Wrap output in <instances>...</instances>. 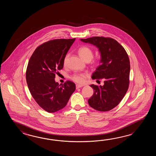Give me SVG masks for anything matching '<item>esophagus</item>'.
Wrapping results in <instances>:
<instances>
[{
	"instance_id": "obj_1",
	"label": "esophagus",
	"mask_w": 156,
	"mask_h": 156,
	"mask_svg": "<svg viewBox=\"0 0 156 156\" xmlns=\"http://www.w3.org/2000/svg\"><path fill=\"white\" fill-rule=\"evenodd\" d=\"M83 85H79V84H77L76 85V88L77 89H79L80 87H83Z\"/></svg>"
}]
</instances>
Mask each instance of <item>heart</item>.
<instances>
[{
	"label": "heart",
	"instance_id": "heart-1",
	"mask_svg": "<svg viewBox=\"0 0 156 156\" xmlns=\"http://www.w3.org/2000/svg\"><path fill=\"white\" fill-rule=\"evenodd\" d=\"M80 56L85 61L91 60L93 57V52L92 50L87 46H83L80 47L79 50ZM69 55H66L63 60V63L65 65L67 63ZM71 79L76 83H82L85 81V76L83 73H75L71 76Z\"/></svg>",
	"mask_w": 156,
	"mask_h": 156
}]
</instances>
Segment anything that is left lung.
<instances>
[{"instance_id":"8db88e82","label":"left lung","mask_w":156,"mask_h":156,"mask_svg":"<svg viewBox=\"0 0 156 156\" xmlns=\"http://www.w3.org/2000/svg\"><path fill=\"white\" fill-rule=\"evenodd\" d=\"M99 49L100 65L94 72L93 79L104 80L103 86L92 84L94 94L88 103L94 109L107 112L113 109L123 99L129 87L130 61L125 49L116 40L103 37L80 39Z\"/></svg>"}]
</instances>
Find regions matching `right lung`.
Wrapping results in <instances>:
<instances>
[{
  "mask_svg": "<svg viewBox=\"0 0 156 156\" xmlns=\"http://www.w3.org/2000/svg\"><path fill=\"white\" fill-rule=\"evenodd\" d=\"M75 40H51L38 47L29 60L26 75L28 89L37 103L48 113L63 109L76 89L72 81L59 85L55 80Z\"/></svg>",
  "mask_w": 156,
  "mask_h": 156,
  "instance_id": "add662e5",
  "label": "right lung"
}]
</instances>
